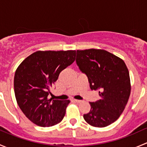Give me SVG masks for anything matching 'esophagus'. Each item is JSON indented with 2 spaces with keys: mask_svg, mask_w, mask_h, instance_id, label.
I'll return each mask as SVG.
<instances>
[{
  "mask_svg": "<svg viewBox=\"0 0 147 147\" xmlns=\"http://www.w3.org/2000/svg\"><path fill=\"white\" fill-rule=\"evenodd\" d=\"M74 102H77V103H80V102H82V100H74Z\"/></svg>",
  "mask_w": 147,
  "mask_h": 147,
  "instance_id": "esophagus-1",
  "label": "esophagus"
}]
</instances>
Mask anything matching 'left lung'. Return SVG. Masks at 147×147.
Instances as JSON below:
<instances>
[{"instance_id": "8db88e82", "label": "left lung", "mask_w": 147, "mask_h": 147, "mask_svg": "<svg viewBox=\"0 0 147 147\" xmlns=\"http://www.w3.org/2000/svg\"><path fill=\"white\" fill-rule=\"evenodd\" d=\"M76 63L87 75L92 90H99L100 99L90 102L91 109L84 120L95 127L115 122L124 111L131 92L129 70L121 58L105 50H77Z\"/></svg>"}]
</instances>
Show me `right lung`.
<instances>
[{
	"label": "right lung",
	"mask_w": 147,
	"mask_h": 147,
	"mask_svg": "<svg viewBox=\"0 0 147 147\" xmlns=\"http://www.w3.org/2000/svg\"><path fill=\"white\" fill-rule=\"evenodd\" d=\"M75 50L37 51L17 68L14 91L19 107L26 117L40 127H52L65 117L69 100L48 99L50 87L60 72L75 61Z\"/></svg>",
	"instance_id": "add662e5"
}]
</instances>
